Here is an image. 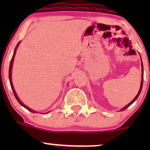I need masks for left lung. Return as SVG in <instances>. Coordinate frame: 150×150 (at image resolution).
I'll list each match as a JSON object with an SVG mask.
<instances>
[{
	"label": "left lung",
	"mask_w": 150,
	"mask_h": 150,
	"mask_svg": "<svg viewBox=\"0 0 150 150\" xmlns=\"http://www.w3.org/2000/svg\"><path fill=\"white\" fill-rule=\"evenodd\" d=\"M142 82H141V86H140V89H139V93H138V94L137 95V96H136V97L134 98V100H133L132 102H131V103H130L129 104H128V105H127L126 107H124V108H123V109H122L121 110H125V109H126L127 107H129V106L131 105V104H132L133 103H134V102H135L136 100H137V98H138V97H139V94H140L141 91H142V86H143V77H144V72H143V71H144V69H143V64H142Z\"/></svg>",
	"instance_id": "1"
}]
</instances>
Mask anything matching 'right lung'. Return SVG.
Returning <instances> with one entry per match:
<instances>
[{
    "mask_svg": "<svg viewBox=\"0 0 150 150\" xmlns=\"http://www.w3.org/2000/svg\"><path fill=\"white\" fill-rule=\"evenodd\" d=\"M19 43H18V44H17V46H16V48H15L14 52H13V57H12V58H11V62H10V66H9V72H8V76H9V81H10L11 87V88H12V91H13V94H14V96H15V98H16V100H17L18 102H19V103L21 105H22V106H23L24 107H25V108H26L27 110H28L29 111L32 112H35V111H33V110H32L31 109L28 108V107H27V106H25V104H24L23 103H22V102H21L20 100H19V98H18V96H17V95H16V92H15V91H14V88H13V84H12V82H11V68H12V64H13V58H14L15 53H16V48H17V46H19Z\"/></svg>",
    "mask_w": 150,
    "mask_h": 150,
    "instance_id": "right-lung-1",
    "label": "right lung"
}]
</instances>
